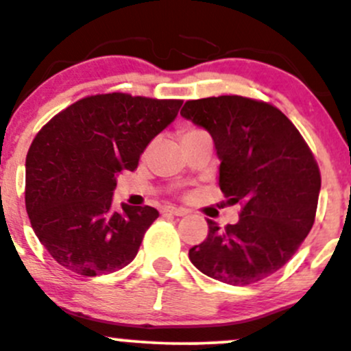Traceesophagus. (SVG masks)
<instances>
[{
    "instance_id": "obj_1",
    "label": "esophagus",
    "mask_w": 351,
    "mask_h": 351,
    "mask_svg": "<svg viewBox=\"0 0 351 351\" xmlns=\"http://www.w3.org/2000/svg\"><path fill=\"white\" fill-rule=\"evenodd\" d=\"M163 213H167V215H173V216H186L188 215V209L175 208V206H167V208L163 209Z\"/></svg>"
}]
</instances>
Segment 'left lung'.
<instances>
[{
  "mask_svg": "<svg viewBox=\"0 0 351 351\" xmlns=\"http://www.w3.org/2000/svg\"><path fill=\"white\" fill-rule=\"evenodd\" d=\"M181 115L206 128L219 156V188L241 203L239 221L189 249L211 279L251 285L291 261L313 226L320 193L315 156L295 125L263 100L219 95L186 100Z\"/></svg>",
  "mask_w": 351,
  "mask_h": 351,
  "instance_id": "1",
  "label": "left lung"
}]
</instances>
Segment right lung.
<instances>
[{"instance_id": "obj_1", "label": "right lung", "mask_w": 351, "mask_h": 351, "mask_svg": "<svg viewBox=\"0 0 351 351\" xmlns=\"http://www.w3.org/2000/svg\"><path fill=\"white\" fill-rule=\"evenodd\" d=\"M181 104L123 92L87 95L38 132L26 156V211L59 265L95 277L135 259L158 211L128 204L114 211L117 175L138 167Z\"/></svg>"}]
</instances>
